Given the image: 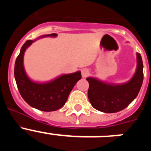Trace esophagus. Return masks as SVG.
<instances>
[{"label": "esophagus", "mask_w": 151, "mask_h": 151, "mask_svg": "<svg viewBox=\"0 0 151 151\" xmlns=\"http://www.w3.org/2000/svg\"><path fill=\"white\" fill-rule=\"evenodd\" d=\"M89 73H90L89 69H86V68H84V69H82V76L83 78H86L89 75Z\"/></svg>", "instance_id": "1"}]
</instances>
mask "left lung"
<instances>
[{"instance_id":"left-lung-1","label":"left lung","mask_w":151,"mask_h":151,"mask_svg":"<svg viewBox=\"0 0 151 151\" xmlns=\"http://www.w3.org/2000/svg\"><path fill=\"white\" fill-rule=\"evenodd\" d=\"M135 73L129 82L122 84H110L94 77L86 78L89 83L88 97L94 109L103 113H116L124 110L138 96L143 83V62L137 53Z\"/></svg>"}]
</instances>
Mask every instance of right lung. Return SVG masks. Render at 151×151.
Segmentation results:
<instances>
[{
  "label": "right lung",
  "mask_w": 151,
  "mask_h": 151,
  "mask_svg": "<svg viewBox=\"0 0 151 151\" xmlns=\"http://www.w3.org/2000/svg\"><path fill=\"white\" fill-rule=\"evenodd\" d=\"M55 33L42 35L43 37H56ZM38 39V38H37ZM37 39L28 40L22 45L17 57L14 67V76L17 88L24 101L37 110L50 112L59 110L66 104L73 87L81 79V72L61 75L50 82H33L28 77L23 65V57L26 49Z\"/></svg>",
  "instance_id": "add662e5"
}]
</instances>
